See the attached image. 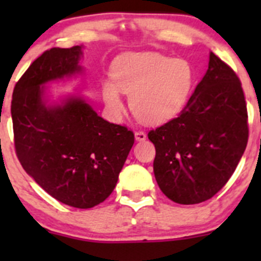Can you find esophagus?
I'll return each instance as SVG.
<instances>
[{
	"label": "esophagus",
	"mask_w": 261,
	"mask_h": 261,
	"mask_svg": "<svg viewBox=\"0 0 261 261\" xmlns=\"http://www.w3.org/2000/svg\"><path fill=\"white\" fill-rule=\"evenodd\" d=\"M135 140L136 141L146 140V134L144 133V131H135Z\"/></svg>",
	"instance_id": "esophagus-1"
}]
</instances>
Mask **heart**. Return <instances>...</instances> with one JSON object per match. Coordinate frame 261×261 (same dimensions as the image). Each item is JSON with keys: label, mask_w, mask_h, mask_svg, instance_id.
Returning <instances> with one entry per match:
<instances>
[{"label": "heart", "mask_w": 261, "mask_h": 261, "mask_svg": "<svg viewBox=\"0 0 261 261\" xmlns=\"http://www.w3.org/2000/svg\"><path fill=\"white\" fill-rule=\"evenodd\" d=\"M112 81L102 83V98L109 114L120 118L125 111L122 93L130 96V109L140 121L160 125L173 120L186 107L194 84L191 64L159 53H127L112 64Z\"/></svg>", "instance_id": "1"}]
</instances>
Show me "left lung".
<instances>
[{
  "label": "left lung",
  "mask_w": 261,
  "mask_h": 261,
  "mask_svg": "<svg viewBox=\"0 0 261 261\" xmlns=\"http://www.w3.org/2000/svg\"><path fill=\"white\" fill-rule=\"evenodd\" d=\"M154 175L163 193L179 204L212 198L235 172L249 128L241 82L211 51L208 69L178 117L151 130Z\"/></svg>",
  "instance_id": "1"
}]
</instances>
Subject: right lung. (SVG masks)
Segmentation results:
<instances>
[{
    "label": "right lung",
    "instance_id": "1",
    "mask_svg": "<svg viewBox=\"0 0 261 261\" xmlns=\"http://www.w3.org/2000/svg\"><path fill=\"white\" fill-rule=\"evenodd\" d=\"M82 57L83 45L44 51L15 86L11 116L25 172L62 203L92 208L115 189L135 138L80 94L50 102L45 84L83 73Z\"/></svg>",
    "mask_w": 261,
    "mask_h": 261
}]
</instances>
